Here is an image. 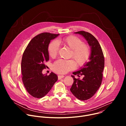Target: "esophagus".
I'll return each mask as SVG.
<instances>
[{
    "instance_id": "esophagus-1",
    "label": "esophagus",
    "mask_w": 126,
    "mask_h": 126,
    "mask_svg": "<svg viewBox=\"0 0 126 126\" xmlns=\"http://www.w3.org/2000/svg\"><path fill=\"white\" fill-rule=\"evenodd\" d=\"M65 76H64V75H58V79H61V78H64Z\"/></svg>"
}]
</instances>
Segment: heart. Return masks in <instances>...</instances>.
<instances>
[{"mask_svg":"<svg viewBox=\"0 0 126 126\" xmlns=\"http://www.w3.org/2000/svg\"><path fill=\"white\" fill-rule=\"evenodd\" d=\"M72 49L70 57L72 59L65 60L59 59L56 61L53 65V69L58 73H66L68 71L75 69L77 62L78 66L84 65L89 60L90 56V48L83 41L75 36H69L67 37L53 41L50 43L48 47V53L50 57H55L57 56L59 49V45L58 43Z\"/></svg>","mask_w":126,"mask_h":126,"instance_id":"heart-1","label":"heart"}]
</instances>
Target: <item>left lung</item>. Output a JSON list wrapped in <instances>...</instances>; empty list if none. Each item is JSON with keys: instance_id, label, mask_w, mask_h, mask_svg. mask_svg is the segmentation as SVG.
<instances>
[{"instance_id": "1", "label": "left lung", "mask_w": 126, "mask_h": 126, "mask_svg": "<svg viewBox=\"0 0 126 126\" xmlns=\"http://www.w3.org/2000/svg\"><path fill=\"white\" fill-rule=\"evenodd\" d=\"M86 40L91 47L89 61L83 65L78 71L74 72L71 75L74 82L70 91L75 97L82 101L91 98L101 86L104 68V57L101 46L96 38L89 32L80 31L75 32ZM75 75H83L82 79H76Z\"/></svg>"}]
</instances>
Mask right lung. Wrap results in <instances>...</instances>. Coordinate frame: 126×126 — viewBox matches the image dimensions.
<instances>
[{
    "label": "right lung",
    "instance_id": "right-lung-1",
    "mask_svg": "<svg viewBox=\"0 0 126 126\" xmlns=\"http://www.w3.org/2000/svg\"><path fill=\"white\" fill-rule=\"evenodd\" d=\"M59 34L45 32L36 36L26 48L22 58L21 72L24 86L32 96L41 98L45 96L58 80L56 74H42L45 62L49 59L48 46L51 40Z\"/></svg>",
    "mask_w": 126,
    "mask_h": 126
}]
</instances>
